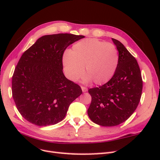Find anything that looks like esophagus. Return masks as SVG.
I'll return each mask as SVG.
<instances>
[{"label": "esophagus", "instance_id": "obj_1", "mask_svg": "<svg viewBox=\"0 0 160 160\" xmlns=\"http://www.w3.org/2000/svg\"><path fill=\"white\" fill-rule=\"evenodd\" d=\"M81 88H82V92H87V91H88V89H87V87H81Z\"/></svg>", "mask_w": 160, "mask_h": 160}]
</instances>
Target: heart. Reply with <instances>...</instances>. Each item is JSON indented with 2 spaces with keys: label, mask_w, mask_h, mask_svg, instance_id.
Here are the masks:
<instances>
[{
  "label": "heart",
  "mask_w": 160,
  "mask_h": 160,
  "mask_svg": "<svg viewBox=\"0 0 160 160\" xmlns=\"http://www.w3.org/2000/svg\"><path fill=\"white\" fill-rule=\"evenodd\" d=\"M119 57L115 45L96 38L80 40L73 45L72 51L63 55V66L68 79L76 82L84 73L86 81L97 84L107 82L115 73Z\"/></svg>",
  "instance_id": "obj_1"
}]
</instances>
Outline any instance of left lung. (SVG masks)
Masks as SVG:
<instances>
[{
    "label": "left lung",
    "instance_id": "obj_1",
    "mask_svg": "<svg viewBox=\"0 0 160 160\" xmlns=\"http://www.w3.org/2000/svg\"><path fill=\"white\" fill-rule=\"evenodd\" d=\"M119 52L116 71L107 83L90 88L88 115L93 122L114 126L128 120L140 101L142 80L137 59L119 40L112 38Z\"/></svg>",
    "mask_w": 160,
    "mask_h": 160
}]
</instances>
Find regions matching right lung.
<instances>
[{"mask_svg": "<svg viewBox=\"0 0 160 160\" xmlns=\"http://www.w3.org/2000/svg\"><path fill=\"white\" fill-rule=\"evenodd\" d=\"M83 38L71 34L43 36L23 53L12 77V95L20 114L32 124H57L82 93L78 84L64 76L62 60L69 45Z\"/></svg>", "mask_w": 160, "mask_h": 160, "instance_id": "1", "label": "right lung"}]
</instances>
